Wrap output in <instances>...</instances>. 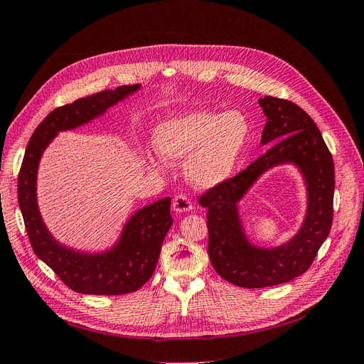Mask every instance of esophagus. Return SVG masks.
Wrapping results in <instances>:
<instances>
[{
	"mask_svg": "<svg viewBox=\"0 0 364 364\" xmlns=\"http://www.w3.org/2000/svg\"><path fill=\"white\" fill-rule=\"evenodd\" d=\"M172 208L175 213H187L192 210V203L187 195L178 193L172 200Z\"/></svg>",
	"mask_w": 364,
	"mask_h": 364,
	"instance_id": "1",
	"label": "esophagus"
}]
</instances>
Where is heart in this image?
<instances>
[{"mask_svg": "<svg viewBox=\"0 0 364 364\" xmlns=\"http://www.w3.org/2000/svg\"><path fill=\"white\" fill-rule=\"evenodd\" d=\"M247 138V119L238 111H191L160 123L154 146L171 164L189 157L187 178L198 187H211L232 173ZM151 166H156L153 161Z\"/></svg>", "mask_w": 364, "mask_h": 364, "instance_id": "b5f03b06", "label": "heart"}]
</instances>
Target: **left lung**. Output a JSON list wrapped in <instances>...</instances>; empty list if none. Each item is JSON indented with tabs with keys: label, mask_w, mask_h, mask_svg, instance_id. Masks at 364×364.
Returning a JSON list of instances; mask_svg holds the SVG:
<instances>
[{
	"label": "left lung",
	"mask_w": 364,
	"mask_h": 364,
	"mask_svg": "<svg viewBox=\"0 0 364 364\" xmlns=\"http://www.w3.org/2000/svg\"><path fill=\"white\" fill-rule=\"evenodd\" d=\"M259 105L267 117L261 144H273L261 157L232 178L199 196L205 207L208 257L216 273L241 288L285 284L306 273L330 234L333 222L334 164L315 121L299 105L265 96ZM294 163L308 187V214L302 230L274 250L252 247L240 228L236 203L265 170Z\"/></svg>",
	"instance_id": "8db88e82"
}]
</instances>
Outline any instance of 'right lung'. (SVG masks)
<instances>
[{
    "instance_id": "add662e5",
    "label": "right lung",
    "mask_w": 364,
    "mask_h": 364,
    "mask_svg": "<svg viewBox=\"0 0 364 364\" xmlns=\"http://www.w3.org/2000/svg\"><path fill=\"white\" fill-rule=\"evenodd\" d=\"M139 87L134 84L105 90L53 109L34 130L18 175L19 208L34 253L52 268L64 285L80 294H129L138 291L153 276L161 243L172 226L171 198L134 213L109 252L92 255L75 252L55 241L40 218L36 196L38 160L58 132L88 123Z\"/></svg>"
}]
</instances>
